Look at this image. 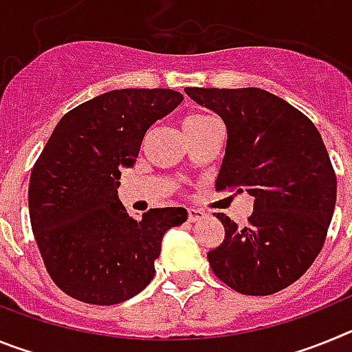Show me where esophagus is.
Masks as SVG:
<instances>
[{
	"label": "esophagus",
	"instance_id": "34e87169",
	"mask_svg": "<svg viewBox=\"0 0 352 352\" xmlns=\"http://www.w3.org/2000/svg\"><path fill=\"white\" fill-rule=\"evenodd\" d=\"M206 217L203 210H199V208H188V220L190 222H199V220H203Z\"/></svg>",
	"mask_w": 352,
	"mask_h": 352
}]
</instances>
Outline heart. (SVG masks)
Instances as JSON below:
<instances>
[{"mask_svg": "<svg viewBox=\"0 0 352 352\" xmlns=\"http://www.w3.org/2000/svg\"><path fill=\"white\" fill-rule=\"evenodd\" d=\"M211 120H213V118L206 116V114H190V116H186L185 121H183V130L194 129V126H201Z\"/></svg>", "mask_w": 352, "mask_h": 352, "instance_id": "b5f03b06", "label": "heart"}]
</instances>
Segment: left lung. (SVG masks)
<instances>
[{
  "label": "left lung",
  "mask_w": 352,
  "mask_h": 352,
  "mask_svg": "<svg viewBox=\"0 0 352 352\" xmlns=\"http://www.w3.org/2000/svg\"><path fill=\"white\" fill-rule=\"evenodd\" d=\"M226 123L227 146L217 190L254 197L239 229L223 213L222 245L208 252L223 284L268 296L296 282L319 256L337 201V176L321 133L280 96L259 88H185Z\"/></svg>",
  "instance_id": "1"
}]
</instances>
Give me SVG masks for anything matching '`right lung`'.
<instances>
[{
    "label": "right lung",
    "mask_w": 352,
    "mask_h": 352,
    "mask_svg": "<svg viewBox=\"0 0 352 352\" xmlns=\"http://www.w3.org/2000/svg\"><path fill=\"white\" fill-rule=\"evenodd\" d=\"M173 89H114L72 109L56 125L30 178L31 229L43 264L68 296L116 305L155 275L162 238L185 208H153L141 220L118 199L121 167H132L148 129L174 111Z\"/></svg>",
    "instance_id": "obj_1"
}]
</instances>
